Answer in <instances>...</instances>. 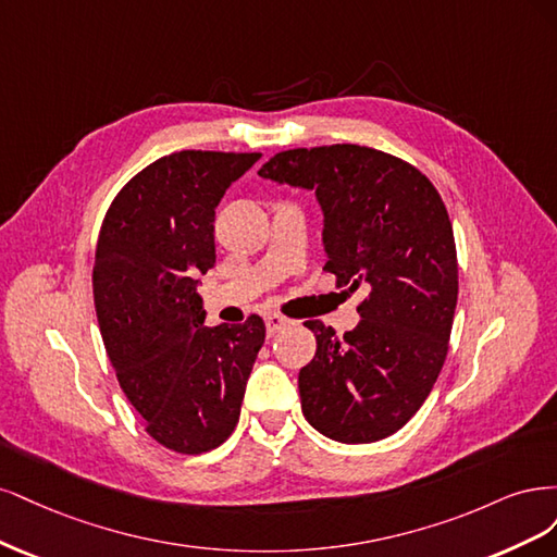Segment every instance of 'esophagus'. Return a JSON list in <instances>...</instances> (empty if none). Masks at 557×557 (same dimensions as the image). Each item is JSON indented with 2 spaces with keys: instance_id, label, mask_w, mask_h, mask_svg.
<instances>
[{
  "instance_id": "obj_1",
  "label": "esophagus",
  "mask_w": 557,
  "mask_h": 557,
  "mask_svg": "<svg viewBox=\"0 0 557 557\" xmlns=\"http://www.w3.org/2000/svg\"><path fill=\"white\" fill-rule=\"evenodd\" d=\"M286 326H292V319H286L282 314H268L265 317V329H268V335H275L280 331H284Z\"/></svg>"
}]
</instances>
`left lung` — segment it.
Listing matches in <instances>:
<instances>
[{
	"label": "left lung",
	"instance_id": "1",
	"mask_svg": "<svg viewBox=\"0 0 557 557\" xmlns=\"http://www.w3.org/2000/svg\"><path fill=\"white\" fill-rule=\"evenodd\" d=\"M259 175L317 191L324 271L366 292L345 335L305 321L317 337L298 372L305 419L343 444L398 433L437 382L456 314L458 257L440 191L409 161L351 143L277 152Z\"/></svg>",
	"mask_w": 557,
	"mask_h": 557
}]
</instances>
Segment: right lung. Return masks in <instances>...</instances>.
<instances>
[{"label": "right lung", "mask_w": 557, "mask_h": 557, "mask_svg": "<svg viewBox=\"0 0 557 557\" xmlns=\"http://www.w3.org/2000/svg\"><path fill=\"white\" fill-rule=\"evenodd\" d=\"M259 152L183 150L152 161L106 210L95 308L120 388L169 451L199 456L236 430L265 339L259 314L203 326L196 277L214 265V208Z\"/></svg>", "instance_id": "1"}]
</instances>
